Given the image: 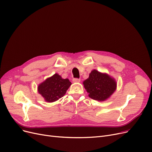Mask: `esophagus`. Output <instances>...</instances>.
Masks as SVG:
<instances>
[{
  "label": "esophagus",
  "mask_w": 152,
  "mask_h": 152,
  "mask_svg": "<svg viewBox=\"0 0 152 152\" xmlns=\"http://www.w3.org/2000/svg\"><path fill=\"white\" fill-rule=\"evenodd\" d=\"M81 81L80 79H77V78H75L72 80V82L73 83H80Z\"/></svg>",
  "instance_id": "obj_1"
}]
</instances>
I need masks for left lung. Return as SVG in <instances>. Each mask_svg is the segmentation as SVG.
Returning a JSON list of instances; mask_svg holds the SVG:
<instances>
[{
	"mask_svg": "<svg viewBox=\"0 0 152 152\" xmlns=\"http://www.w3.org/2000/svg\"><path fill=\"white\" fill-rule=\"evenodd\" d=\"M83 84L89 97L98 101L108 99L117 89V82L114 77L96 69L91 72Z\"/></svg>",
	"mask_w": 152,
	"mask_h": 152,
	"instance_id": "8db88e82",
	"label": "left lung"
}]
</instances>
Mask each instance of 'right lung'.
Segmentation results:
<instances>
[{
	"label": "right lung",
	"mask_w": 152,
	"mask_h": 152,
	"mask_svg": "<svg viewBox=\"0 0 152 152\" xmlns=\"http://www.w3.org/2000/svg\"><path fill=\"white\" fill-rule=\"evenodd\" d=\"M71 85L68 78L55 73L38 86V92L46 102H53L64 96Z\"/></svg>",
	"instance_id": "obj_1"
}]
</instances>
